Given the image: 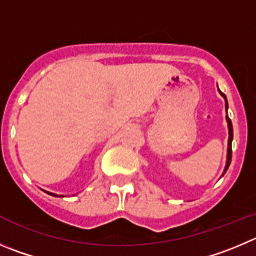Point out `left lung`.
<instances>
[{"label": "left lung", "instance_id": "obj_1", "mask_svg": "<svg viewBox=\"0 0 256 256\" xmlns=\"http://www.w3.org/2000/svg\"><path fill=\"white\" fill-rule=\"evenodd\" d=\"M220 94L225 98V108H226V112H228V100H226V96L224 94V93L221 92V90H218ZM226 121H228V160H226V166H225V170H224V173H222V176L226 173V170L228 169V166H230V163H231V155H232V149H231V144H232V138H234V130H232V124H231V120L228 118V116L226 114Z\"/></svg>", "mask_w": 256, "mask_h": 256}]
</instances>
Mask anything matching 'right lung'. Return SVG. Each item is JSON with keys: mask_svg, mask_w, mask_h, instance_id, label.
Masks as SVG:
<instances>
[{"mask_svg": "<svg viewBox=\"0 0 256 256\" xmlns=\"http://www.w3.org/2000/svg\"><path fill=\"white\" fill-rule=\"evenodd\" d=\"M44 192H46V190H44ZM46 193L50 196H54V197H58V194H56V193H50V192H46ZM60 197H63V196H60Z\"/></svg>", "mask_w": 256, "mask_h": 256, "instance_id": "right-lung-1", "label": "right lung"}]
</instances>
